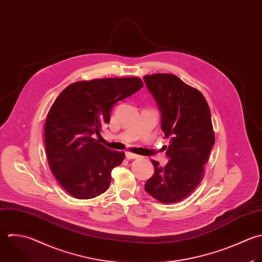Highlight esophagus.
Returning a JSON list of instances; mask_svg holds the SVG:
<instances>
[{
  "label": "esophagus",
  "mask_w": 262,
  "mask_h": 262,
  "mask_svg": "<svg viewBox=\"0 0 262 262\" xmlns=\"http://www.w3.org/2000/svg\"><path fill=\"white\" fill-rule=\"evenodd\" d=\"M125 157H126L127 159H136V158H139L140 156L137 155V154L130 153V152H125Z\"/></svg>",
  "instance_id": "34e87169"
}]
</instances>
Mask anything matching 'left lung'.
Instances as JSON below:
<instances>
[{"instance_id":"1","label":"left lung","mask_w":262,"mask_h":262,"mask_svg":"<svg viewBox=\"0 0 262 262\" xmlns=\"http://www.w3.org/2000/svg\"><path fill=\"white\" fill-rule=\"evenodd\" d=\"M144 81L157 103L161 129L169 146H164L167 164L151 160L155 171L145 191L162 203H176L188 197L201 183L203 166L214 145L208 104L203 95L178 76L156 73Z\"/></svg>"}]
</instances>
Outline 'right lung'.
Listing matches in <instances>:
<instances>
[{
	"mask_svg": "<svg viewBox=\"0 0 262 262\" xmlns=\"http://www.w3.org/2000/svg\"><path fill=\"white\" fill-rule=\"evenodd\" d=\"M142 86L138 77L77 81L53 103L45 124L46 153L54 177L74 198H95L108 189L111 171L124 153L106 148L94 137L109 123L114 104Z\"/></svg>",
	"mask_w": 262,
	"mask_h": 262,
	"instance_id": "add662e5",
	"label": "right lung"
}]
</instances>
